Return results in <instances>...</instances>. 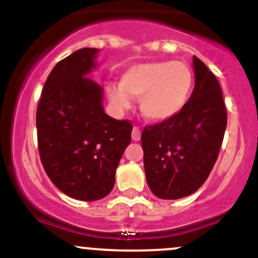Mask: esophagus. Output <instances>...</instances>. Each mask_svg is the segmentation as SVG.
Listing matches in <instances>:
<instances>
[{
    "instance_id": "34e87169",
    "label": "esophagus",
    "mask_w": 258,
    "mask_h": 258,
    "mask_svg": "<svg viewBox=\"0 0 258 258\" xmlns=\"http://www.w3.org/2000/svg\"><path fill=\"white\" fill-rule=\"evenodd\" d=\"M132 140L134 141H140L141 140V130L139 127L135 126L134 130H132Z\"/></svg>"
}]
</instances>
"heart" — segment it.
I'll use <instances>...</instances> for the list:
<instances>
[{
    "label": "heart",
    "mask_w": 258,
    "mask_h": 258,
    "mask_svg": "<svg viewBox=\"0 0 258 258\" xmlns=\"http://www.w3.org/2000/svg\"><path fill=\"white\" fill-rule=\"evenodd\" d=\"M194 74L188 64L176 61L147 62L127 70L119 86H110L114 106L127 108L130 97L140 98V111L151 122H165L183 111L194 91Z\"/></svg>",
    "instance_id": "heart-1"
}]
</instances>
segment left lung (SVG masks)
Listing matches in <instances>:
<instances>
[{
  "label": "left lung",
  "mask_w": 258,
  "mask_h": 258,
  "mask_svg": "<svg viewBox=\"0 0 258 258\" xmlns=\"http://www.w3.org/2000/svg\"><path fill=\"white\" fill-rule=\"evenodd\" d=\"M194 69L195 88L183 111L170 121L148 124L141 136L147 184L162 200L186 197L205 183L227 126L217 79L196 56Z\"/></svg>",
  "instance_id": "1"
}]
</instances>
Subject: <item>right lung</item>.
Wrapping results in <instances>:
<instances>
[{"label": "right lung", "instance_id": "1", "mask_svg": "<svg viewBox=\"0 0 258 258\" xmlns=\"http://www.w3.org/2000/svg\"><path fill=\"white\" fill-rule=\"evenodd\" d=\"M97 52L81 48L61 59L46 80L36 112L46 173L59 191L81 201H96L112 191L134 128L128 119L105 113L102 87L86 77Z\"/></svg>", "mask_w": 258, "mask_h": 258}]
</instances>
